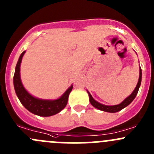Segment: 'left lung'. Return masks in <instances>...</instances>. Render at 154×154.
<instances>
[{"mask_svg": "<svg viewBox=\"0 0 154 154\" xmlns=\"http://www.w3.org/2000/svg\"><path fill=\"white\" fill-rule=\"evenodd\" d=\"M139 69H140V71H139V82H138L137 83V86H136L134 91H133V93H132L129 97H127L123 102H122L120 104L115 105V106H106V105L101 104V103H98V102H97L96 100H94V99H93V97H91V94L88 91V95H89V101L90 103H91V104L94 107H95V108L98 109L102 110V111L104 112H117L120 111V110H122V109H124L125 107L128 106V105L134 100L135 97H136V94H137L138 91H139V86H140L141 85V81H142V69H141V68H139Z\"/></svg>", "mask_w": 154, "mask_h": 154, "instance_id": "obj_1", "label": "left lung"}]
</instances>
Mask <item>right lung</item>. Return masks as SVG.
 Listing matches in <instances>:
<instances>
[{"mask_svg":"<svg viewBox=\"0 0 154 154\" xmlns=\"http://www.w3.org/2000/svg\"><path fill=\"white\" fill-rule=\"evenodd\" d=\"M24 53L25 51H24L21 54L19 59H18L13 77L14 88H15V93H16L18 99L23 104V106L27 110L37 116L47 117V116H54V115L60 112L67 105L68 96L72 90L73 86L68 88L67 91L63 94V96L57 100H41V99L32 97L24 88L22 83H21V78H20V66H21V60H22Z\"/></svg>","mask_w":154,"mask_h":154,"instance_id":"obj_1","label":"right lung"}]
</instances>
